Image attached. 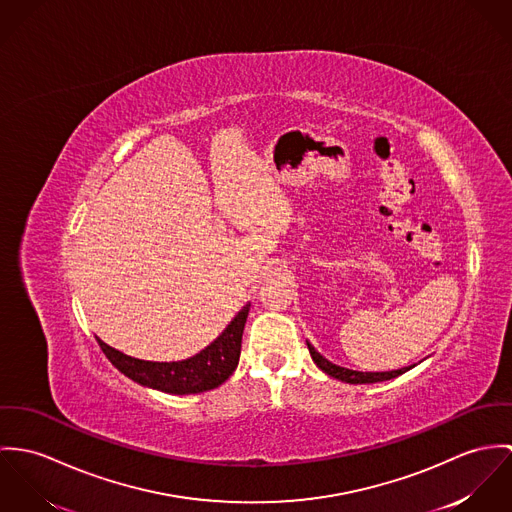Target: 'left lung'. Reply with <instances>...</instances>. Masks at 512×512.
<instances>
[{"mask_svg": "<svg viewBox=\"0 0 512 512\" xmlns=\"http://www.w3.org/2000/svg\"><path fill=\"white\" fill-rule=\"evenodd\" d=\"M308 349H310V355L314 359V363L330 377L343 381V383H349V385H369V383H381V381H391L398 375L406 373L410 367H404V369H397V371H383V373H363V371H353V369H345L340 367L332 361H328L324 355H320L314 345L310 341H306Z\"/></svg>", "mask_w": 512, "mask_h": 512, "instance_id": "8db88e82", "label": "left lung"}]
</instances>
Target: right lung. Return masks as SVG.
<instances>
[{"label": "right lung", "instance_id": "add662e5", "mask_svg": "<svg viewBox=\"0 0 512 512\" xmlns=\"http://www.w3.org/2000/svg\"><path fill=\"white\" fill-rule=\"evenodd\" d=\"M249 306L251 304H245L229 322L228 328L206 349L184 361H143L117 351L102 340H98V343L115 369H119L125 377L143 387H151L171 395L206 393L226 383L239 363L241 336L247 322Z\"/></svg>", "mask_w": 512, "mask_h": 512}]
</instances>
